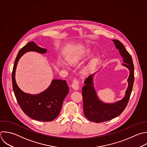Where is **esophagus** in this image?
Returning <instances> with one entry per match:
<instances>
[{
    "label": "esophagus",
    "instance_id": "34e87169",
    "mask_svg": "<svg viewBox=\"0 0 147 147\" xmlns=\"http://www.w3.org/2000/svg\"><path fill=\"white\" fill-rule=\"evenodd\" d=\"M71 87L74 90H78L79 88V82L77 80H75L72 84H71Z\"/></svg>",
    "mask_w": 147,
    "mask_h": 147
}]
</instances>
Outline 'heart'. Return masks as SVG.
I'll return each instance as SVG.
<instances>
[{
  "label": "heart",
  "mask_w": 147,
  "mask_h": 147,
  "mask_svg": "<svg viewBox=\"0 0 147 147\" xmlns=\"http://www.w3.org/2000/svg\"><path fill=\"white\" fill-rule=\"evenodd\" d=\"M81 59H82L81 56H71V57H68L67 59V61L69 64L73 65V64L78 63L81 60ZM98 60V57L93 58L90 61V62L88 63V64L87 65V67L84 68V69L83 71V73L84 74H87V73H88V72L90 71H91L94 67V66L96 65ZM60 65L61 67H64V64L63 62H61L60 64Z\"/></svg>",
  "instance_id": "b5f03b06"
}]
</instances>
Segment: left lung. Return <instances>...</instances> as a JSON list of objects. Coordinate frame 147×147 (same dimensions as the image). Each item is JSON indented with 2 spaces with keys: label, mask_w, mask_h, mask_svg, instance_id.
Returning <instances> with one entry per match:
<instances>
[{
  "label": "left lung",
  "mask_w": 147,
  "mask_h": 147,
  "mask_svg": "<svg viewBox=\"0 0 147 147\" xmlns=\"http://www.w3.org/2000/svg\"><path fill=\"white\" fill-rule=\"evenodd\" d=\"M112 41L123 59L122 65L129 71L128 85L123 98L114 103H106L99 99L94 87V78L98 71L86 79L82 88L84 115L89 121L96 123L109 121L122 113L127 106L134 83V65L130 55L119 41Z\"/></svg>",
  "instance_id": "8db88e82"
}]
</instances>
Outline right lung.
I'll return each mask as SVG.
<instances>
[{"label": "right lung", "instance_id": "right-lung-1", "mask_svg": "<svg viewBox=\"0 0 147 147\" xmlns=\"http://www.w3.org/2000/svg\"><path fill=\"white\" fill-rule=\"evenodd\" d=\"M29 52L45 54L47 49L38 46L32 41L20 51L12 73L13 91L19 105L28 116L37 121H52L60 112L64 99L69 92L68 86L65 80L55 79L45 90L37 94H28L21 90L16 80V69L20 58Z\"/></svg>", "mask_w": 147, "mask_h": 147}]
</instances>
